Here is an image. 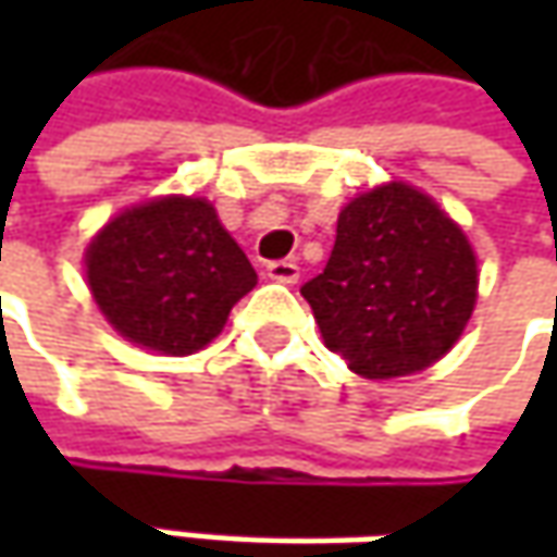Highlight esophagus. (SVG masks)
<instances>
[{
	"mask_svg": "<svg viewBox=\"0 0 557 557\" xmlns=\"http://www.w3.org/2000/svg\"><path fill=\"white\" fill-rule=\"evenodd\" d=\"M267 275L272 282H282V285H294L297 278H300V267L294 263V260H275V263H269Z\"/></svg>",
	"mask_w": 557,
	"mask_h": 557,
	"instance_id": "obj_1",
	"label": "esophagus"
}]
</instances>
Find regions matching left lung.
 <instances>
[{"instance_id":"1","label":"left lung","mask_w":557,"mask_h":557,"mask_svg":"<svg viewBox=\"0 0 557 557\" xmlns=\"http://www.w3.org/2000/svg\"><path fill=\"white\" fill-rule=\"evenodd\" d=\"M300 294L325 347L384 381L453 350L478 300V257L434 198L387 183L341 210L332 257Z\"/></svg>"}]
</instances>
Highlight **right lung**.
I'll use <instances>...</instances> for the list:
<instances>
[{
	"instance_id": "add662e5",
	"label": "right lung",
	"mask_w": 557,
	"mask_h": 557,
	"mask_svg": "<svg viewBox=\"0 0 557 557\" xmlns=\"http://www.w3.org/2000/svg\"><path fill=\"white\" fill-rule=\"evenodd\" d=\"M98 310L126 341L166 356L203 350L257 272L203 198L123 210L86 247Z\"/></svg>"
}]
</instances>
